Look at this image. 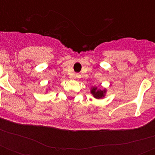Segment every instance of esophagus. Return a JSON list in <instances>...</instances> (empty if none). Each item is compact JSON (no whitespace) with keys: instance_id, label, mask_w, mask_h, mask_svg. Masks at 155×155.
Returning <instances> with one entry per match:
<instances>
[{"instance_id":"1","label":"esophagus","mask_w":155,"mask_h":155,"mask_svg":"<svg viewBox=\"0 0 155 155\" xmlns=\"http://www.w3.org/2000/svg\"><path fill=\"white\" fill-rule=\"evenodd\" d=\"M80 77V74H75V75H74L72 76V78H74V79H79Z\"/></svg>"}]
</instances>
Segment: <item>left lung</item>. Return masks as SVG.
<instances>
[{
	"label": "left lung",
	"mask_w": 155,
	"mask_h": 155,
	"mask_svg": "<svg viewBox=\"0 0 155 155\" xmlns=\"http://www.w3.org/2000/svg\"><path fill=\"white\" fill-rule=\"evenodd\" d=\"M91 94L93 96L94 98L97 100L103 99L104 97H105L106 92H107V89L104 88V89H100L97 87H92L91 90H90Z\"/></svg>",
	"instance_id": "1"
}]
</instances>
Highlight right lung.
Instances as JSON below:
<instances>
[{
  "label": "right lung",
  "mask_w": 155,
  "mask_h": 155,
  "mask_svg": "<svg viewBox=\"0 0 155 155\" xmlns=\"http://www.w3.org/2000/svg\"><path fill=\"white\" fill-rule=\"evenodd\" d=\"M47 91H48V89H47Z\"/></svg>",
  "instance_id": "obj_1"
}]
</instances>
